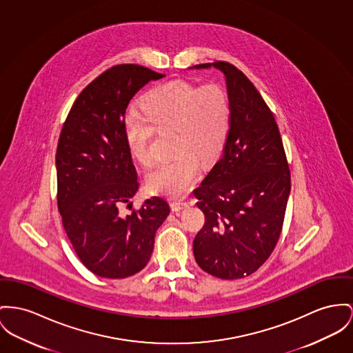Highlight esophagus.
<instances>
[{
	"label": "esophagus",
	"mask_w": 353,
	"mask_h": 353,
	"mask_svg": "<svg viewBox=\"0 0 353 353\" xmlns=\"http://www.w3.org/2000/svg\"><path fill=\"white\" fill-rule=\"evenodd\" d=\"M188 206V202H183V201H175V202H172V203H171V210H172V212H181V210L186 209Z\"/></svg>",
	"instance_id": "esophagus-1"
}]
</instances>
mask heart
<instances>
[{
  "label": "heart",
  "instance_id": "heart-1",
  "mask_svg": "<svg viewBox=\"0 0 353 353\" xmlns=\"http://www.w3.org/2000/svg\"><path fill=\"white\" fill-rule=\"evenodd\" d=\"M141 115L124 120V139L130 154L141 165L155 162L152 135L172 131L171 162L150 172L151 191L183 196L199 178V162L208 165L223 150L229 135L232 107L229 96L218 85L199 87L183 80L168 81L143 96Z\"/></svg>",
  "mask_w": 353,
  "mask_h": 353
}]
</instances>
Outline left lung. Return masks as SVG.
Listing matches in <instances>:
<instances>
[{
  "label": "left lung",
  "mask_w": 353,
  "mask_h": 353,
  "mask_svg": "<svg viewBox=\"0 0 353 353\" xmlns=\"http://www.w3.org/2000/svg\"><path fill=\"white\" fill-rule=\"evenodd\" d=\"M209 68L225 76L232 118L222 155L194 190L205 225L192 252L209 274L236 280L254 273L277 245L290 171L276 119L253 83L225 61L190 70Z\"/></svg>",
  "instance_id": "obj_1"
}]
</instances>
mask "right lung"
I'll list each match as a JSON object with an SVG mask.
<instances>
[{
    "mask_svg": "<svg viewBox=\"0 0 353 353\" xmlns=\"http://www.w3.org/2000/svg\"><path fill=\"white\" fill-rule=\"evenodd\" d=\"M162 77L135 64L112 67L79 94L60 134L59 212L77 257L99 277L125 279L141 272L170 214L161 196L145 199L138 212H119L139 188L124 139L125 110L147 83Z\"/></svg>",
    "mask_w": 353,
    "mask_h": 353,
    "instance_id": "right-lung-1",
    "label": "right lung"
}]
</instances>
